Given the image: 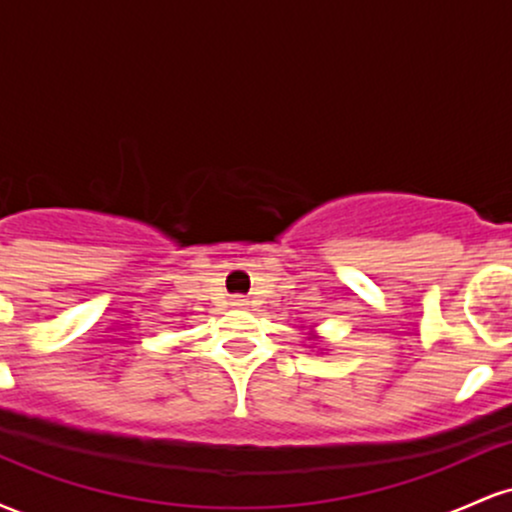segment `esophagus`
Here are the masks:
<instances>
[{"instance_id": "esophagus-1", "label": "esophagus", "mask_w": 512, "mask_h": 512, "mask_svg": "<svg viewBox=\"0 0 512 512\" xmlns=\"http://www.w3.org/2000/svg\"><path fill=\"white\" fill-rule=\"evenodd\" d=\"M245 303H248V301H245L243 296H236V298H233V305H245Z\"/></svg>"}]
</instances>
